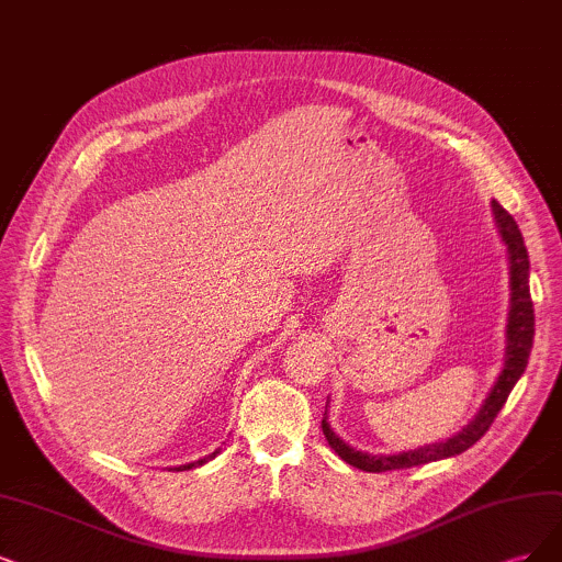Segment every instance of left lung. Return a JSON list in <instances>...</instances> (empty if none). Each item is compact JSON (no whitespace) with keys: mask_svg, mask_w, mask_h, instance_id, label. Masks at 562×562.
Instances as JSON below:
<instances>
[{"mask_svg":"<svg viewBox=\"0 0 562 562\" xmlns=\"http://www.w3.org/2000/svg\"><path fill=\"white\" fill-rule=\"evenodd\" d=\"M491 207L495 215V224H497V228H501V236H503V240L507 245V252H509L512 307H509V324H507L505 368L501 372V378H497L493 391L488 393L484 407L459 435H453V438H449L447 442H435V445H428L422 449L396 453V456H370V453L347 447L338 438V435L330 430V426L326 422L328 419L326 409H324V419H322L324 438L328 440L330 449H334L345 463L355 465L359 470H366V472H386V470H403V468L424 465L430 461H440V459H449V456L463 453L476 440L484 438V432L495 422L497 412H501L503 405L507 403L514 384L518 382V378L524 375L530 349H532V336H535V307H532L530 282H528V276H530L528 249H526L521 232H518V224L514 222V217L505 211V207L497 201H491Z\"/></svg>","mask_w":562,"mask_h":562,"instance_id":"obj_1","label":"left lung"}]
</instances>
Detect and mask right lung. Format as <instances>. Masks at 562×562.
Returning <instances> with one entry per match:
<instances>
[{
	"label": "right lung",
	"instance_id": "add662e5",
	"mask_svg": "<svg viewBox=\"0 0 562 562\" xmlns=\"http://www.w3.org/2000/svg\"><path fill=\"white\" fill-rule=\"evenodd\" d=\"M217 453V451H215ZM215 453H211L207 456V459H201V461H196V463H187V465H180V468H176V470H190V468H196V465H203L205 461H211V459H215Z\"/></svg>",
	"mask_w": 562,
	"mask_h": 562
}]
</instances>
